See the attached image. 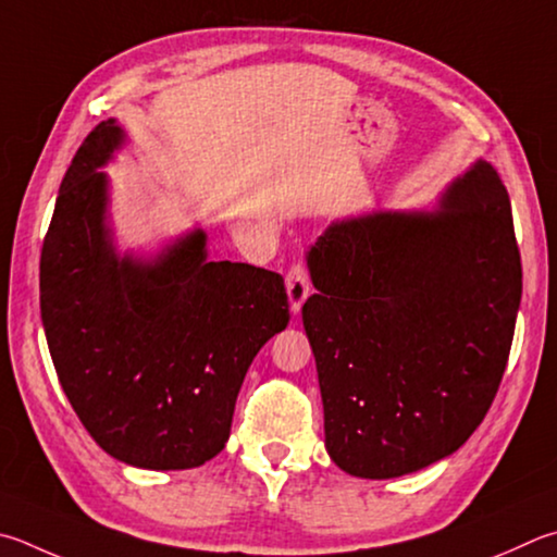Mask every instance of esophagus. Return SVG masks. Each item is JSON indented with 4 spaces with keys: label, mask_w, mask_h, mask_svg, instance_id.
I'll return each mask as SVG.
<instances>
[{
    "label": "esophagus",
    "mask_w": 557,
    "mask_h": 557,
    "mask_svg": "<svg viewBox=\"0 0 557 557\" xmlns=\"http://www.w3.org/2000/svg\"><path fill=\"white\" fill-rule=\"evenodd\" d=\"M285 287H287L292 313H299L301 305H305L307 297H309V292H311L309 272H307L305 265H301V262H297V265L289 268L287 277H285Z\"/></svg>",
    "instance_id": "obj_1"
}]
</instances>
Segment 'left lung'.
I'll list each match as a JSON object with an SVG mask.
<instances>
[{
	"mask_svg": "<svg viewBox=\"0 0 557 557\" xmlns=\"http://www.w3.org/2000/svg\"><path fill=\"white\" fill-rule=\"evenodd\" d=\"M301 321L331 460L392 480L448 458L492 407L521 305L511 205L472 163L421 209H372L307 250Z\"/></svg>",
	"mask_w": 557,
	"mask_h": 557,
	"instance_id": "obj_1",
	"label": "left lung"
}]
</instances>
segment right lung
<instances>
[{
  "label": "right lung",
  "instance_id": "obj_1",
  "mask_svg": "<svg viewBox=\"0 0 557 557\" xmlns=\"http://www.w3.org/2000/svg\"><path fill=\"white\" fill-rule=\"evenodd\" d=\"M107 119L79 146L40 250L50 358L99 448L144 470H189L224 450L240 384L285 331V280L209 260L191 228L158 252H121L107 168L126 146Z\"/></svg>",
  "mask_w": 557,
  "mask_h": 557
}]
</instances>
